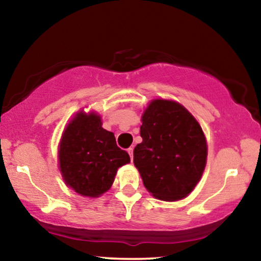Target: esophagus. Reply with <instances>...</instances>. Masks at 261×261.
I'll use <instances>...</instances> for the list:
<instances>
[{"instance_id": "1", "label": "esophagus", "mask_w": 261, "mask_h": 261, "mask_svg": "<svg viewBox=\"0 0 261 261\" xmlns=\"http://www.w3.org/2000/svg\"><path fill=\"white\" fill-rule=\"evenodd\" d=\"M127 152H128V154H129V156H130V159L133 160V148L132 147H129L127 149Z\"/></svg>"}]
</instances>
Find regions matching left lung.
Segmentation results:
<instances>
[{"instance_id":"8db88e82","label":"left lung","mask_w":261,"mask_h":261,"mask_svg":"<svg viewBox=\"0 0 261 261\" xmlns=\"http://www.w3.org/2000/svg\"><path fill=\"white\" fill-rule=\"evenodd\" d=\"M134 165L146 189L162 201L187 197L201 179L206 142L201 126L179 103L154 99L145 110Z\"/></svg>"}]
</instances>
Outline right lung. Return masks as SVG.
<instances>
[{
	"mask_svg": "<svg viewBox=\"0 0 261 261\" xmlns=\"http://www.w3.org/2000/svg\"><path fill=\"white\" fill-rule=\"evenodd\" d=\"M129 162L128 153L116 145L114 133L103 129L96 114H78L60 141V171L80 195L97 197L109 190L117 169Z\"/></svg>",
	"mask_w": 261,
	"mask_h": 261,
	"instance_id": "obj_1",
	"label": "right lung"
}]
</instances>
